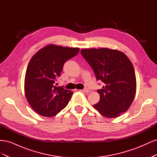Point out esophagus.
Wrapping results in <instances>:
<instances>
[{"instance_id":"34e87169","label":"esophagus","mask_w":157,"mask_h":157,"mask_svg":"<svg viewBox=\"0 0 157 157\" xmlns=\"http://www.w3.org/2000/svg\"><path fill=\"white\" fill-rule=\"evenodd\" d=\"M80 91L84 92H86V93H90V92H91V90H90L88 88H84V89H83L82 90H80Z\"/></svg>"}]
</instances>
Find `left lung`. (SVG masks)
Instances as JSON below:
<instances>
[{
    "instance_id": "8db88e82",
    "label": "left lung",
    "mask_w": 157,
    "mask_h": 157,
    "mask_svg": "<svg viewBox=\"0 0 157 157\" xmlns=\"http://www.w3.org/2000/svg\"><path fill=\"white\" fill-rule=\"evenodd\" d=\"M80 53L91 66L97 80L103 86L98 90L100 99L94 107L107 118L126 112L136 92L135 71L123 52L107 48L82 49Z\"/></svg>"
}]
</instances>
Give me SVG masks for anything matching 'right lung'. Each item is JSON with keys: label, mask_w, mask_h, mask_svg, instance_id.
Returning <instances> with one entry per match:
<instances>
[{"label": "right lung", "mask_w": 157, "mask_h": 157, "mask_svg": "<svg viewBox=\"0 0 157 157\" xmlns=\"http://www.w3.org/2000/svg\"><path fill=\"white\" fill-rule=\"evenodd\" d=\"M79 50L49 44L32 57L26 70L25 94L38 114L54 117L67 105L73 92L56 86V82L65 61L77 55Z\"/></svg>", "instance_id": "obj_1"}]
</instances>
